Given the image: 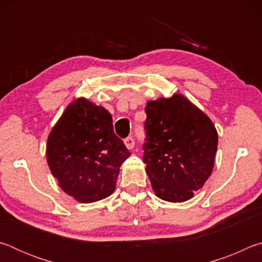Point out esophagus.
I'll list each match as a JSON object with an SVG mask.
<instances>
[{
    "instance_id": "34e87169",
    "label": "esophagus",
    "mask_w": 262,
    "mask_h": 262,
    "mask_svg": "<svg viewBox=\"0 0 262 262\" xmlns=\"http://www.w3.org/2000/svg\"><path fill=\"white\" fill-rule=\"evenodd\" d=\"M125 145L127 147V149H133L134 148V145H135V140H134V137H132V136H128L127 139H125Z\"/></svg>"
}]
</instances>
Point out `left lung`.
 Segmentation results:
<instances>
[{"label":"left lung","instance_id":"obj_1","mask_svg":"<svg viewBox=\"0 0 262 262\" xmlns=\"http://www.w3.org/2000/svg\"><path fill=\"white\" fill-rule=\"evenodd\" d=\"M143 162L159 199L184 202L211 174L217 132L207 115L184 96L147 103Z\"/></svg>","mask_w":262,"mask_h":262}]
</instances>
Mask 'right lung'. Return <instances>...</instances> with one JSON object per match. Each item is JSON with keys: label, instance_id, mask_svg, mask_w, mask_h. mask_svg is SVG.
I'll return each instance as SVG.
<instances>
[{"label": "right lung", "instance_id": "obj_1", "mask_svg": "<svg viewBox=\"0 0 262 262\" xmlns=\"http://www.w3.org/2000/svg\"><path fill=\"white\" fill-rule=\"evenodd\" d=\"M46 156L60 187L77 201L90 203L113 193L130 152L114 134L108 111L78 98L51 130Z\"/></svg>", "mask_w": 262, "mask_h": 262}]
</instances>
